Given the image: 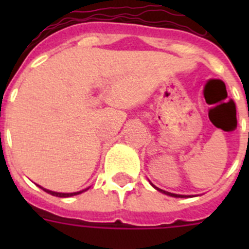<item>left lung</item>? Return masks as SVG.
<instances>
[{"instance_id": "obj_1", "label": "left lung", "mask_w": 249, "mask_h": 249, "mask_svg": "<svg viewBox=\"0 0 249 249\" xmlns=\"http://www.w3.org/2000/svg\"><path fill=\"white\" fill-rule=\"evenodd\" d=\"M152 184V183H151ZM152 187H155L156 190L160 191V193H164V195L167 196H171V197H176V198H188V197H195V196H184V195H176V193H171V192H167V191H163L160 190V188H158V187H156L155 184H152Z\"/></svg>"}]
</instances>
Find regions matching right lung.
Segmentation results:
<instances>
[{
  "label": "right lung",
  "instance_id": "obj_1",
  "mask_svg": "<svg viewBox=\"0 0 249 249\" xmlns=\"http://www.w3.org/2000/svg\"><path fill=\"white\" fill-rule=\"evenodd\" d=\"M39 188H42L45 192L50 193V195L52 196H56V197H61V198H67V197H72V196H77V195H80V193L85 192V191H87L89 188H86V190H82V191H78V192H72V193H61V192H54V191H50V190H46V188H43V187L38 186Z\"/></svg>",
  "mask_w": 249,
  "mask_h": 249
}]
</instances>
